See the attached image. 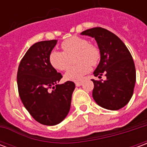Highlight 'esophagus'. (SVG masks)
<instances>
[{
    "label": "esophagus",
    "instance_id": "esophagus-1",
    "mask_svg": "<svg viewBox=\"0 0 147 147\" xmlns=\"http://www.w3.org/2000/svg\"><path fill=\"white\" fill-rule=\"evenodd\" d=\"M82 82H76V86H81V85H82Z\"/></svg>",
    "mask_w": 147,
    "mask_h": 147
}]
</instances>
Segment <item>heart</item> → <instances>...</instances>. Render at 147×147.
<instances>
[{"instance_id": "b5f03b06", "label": "heart", "mask_w": 147, "mask_h": 147, "mask_svg": "<svg viewBox=\"0 0 147 147\" xmlns=\"http://www.w3.org/2000/svg\"><path fill=\"white\" fill-rule=\"evenodd\" d=\"M62 51L53 50L49 55L52 67L59 71H64L69 67L71 59L76 63L69 67L64 75L68 81H80L90 72L91 66H96L101 59V52L97 45L89 43L88 40L79 36H72L61 43ZM75 57L74 58V57Z\"/></svg>"}]
</instances>
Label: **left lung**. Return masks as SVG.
<instances>
[{
	"instance_id": "8db88e82",
	"label": "left lung",
	"mask_w": 147,
	"mask_h": 147,
	"mask_svg": "<svg viewBox=\"0 0 147 147\" xmlns=\"http://www.w3.org/2000/svg\"><path fill=\"white\" fill-rule=\"evenodd\" d=\"M81 34L94 38L101 52V60L94 71L99 79L105 74L106 80H91L92 96L102 108L118 110L129 102L134 92L136 72L132 57L118 37L102 27H94Z\"/></svg>"
}]
</instances>
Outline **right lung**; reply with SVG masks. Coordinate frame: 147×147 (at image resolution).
Here are the masks:
<instances>
[{"label":"right lung","mask_w":147,"mask_h":147,"mask_svg":"<svg viewBox=\"0 0 147 147\" xmlns=\"http://www.w3.org/2000/svg\"><path fill=\"white\" fill-rule=\"evenodd\" d=\"M57 42L42 41L31 45L17 72L18 91L24 107L36 121L48 126L61 123L67 117L76 87L71 81L57 84L62 76L49 61Z\"/></svg>","instance_id":"add662e5"}]
</instances>
